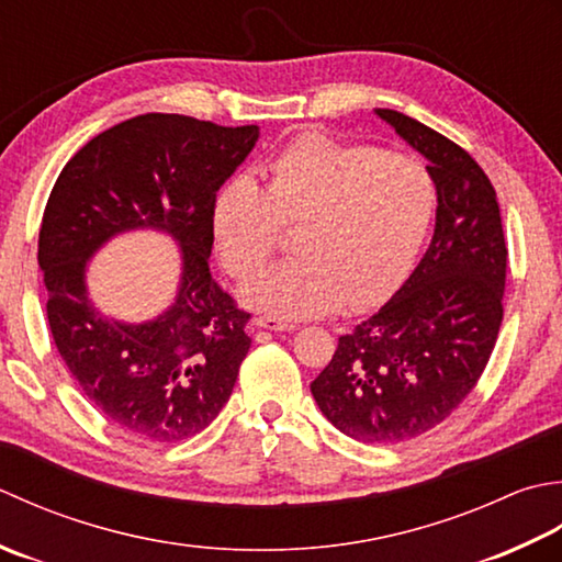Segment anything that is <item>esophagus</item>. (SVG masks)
Returning a JSON list of instances; mask_svg holds the SVG:
<instances>
[{
  "label": "esophagus",
  "instance_id": "esophagus-1",
  "mask_svg": "<svg viewBox=\"0 0 562 562\" xmlns=\"http://www.w3.org/2000/svg\"><path fill=\"white\" fill-rule=\"evenodd\" d=\"M257 327H265V329H271V331H291V329H295L297 325H295V323H289V319L265 315V317H257Z\"/></svg>",
  "mask_w": 562,
  "mask_h": 562
}]
</instances>
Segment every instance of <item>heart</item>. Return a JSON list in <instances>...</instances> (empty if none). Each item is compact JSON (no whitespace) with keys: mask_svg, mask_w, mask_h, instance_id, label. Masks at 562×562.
<instances>
[{"mask_svg":"<svg viewBox=\"0 0 562 562\" xmlns=\"http://www.w3.org/2000/svg\"><path fill=\"white\" fill-rule=\"evenodd\" d=\"M265 189L233 179L215 193L211 225L225 269L247 279L297 227L295 259L249 279L245 303L273 317H317L391 295L425 239L434 181L419 159L325 133L285 143L261 169Z\"/></svg>","mask_w":562,"mask_h":562,"instance_id":"1","label":"heart"}]
</instances>
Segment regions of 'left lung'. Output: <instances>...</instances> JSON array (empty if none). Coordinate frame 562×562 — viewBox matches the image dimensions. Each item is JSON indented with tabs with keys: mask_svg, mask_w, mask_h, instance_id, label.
Instances as JSON below:
<instances>
[{
	"mask_svg": "<svg viewBox=\"0 0 562 562\" xmlns=\"http://www.w3.org/2000/svg\"><path fill=\"white\" fill-rule=\"evenodd\" d=\"M375 113L429 159L437 227L403 289L339 337L311 391L341 434L397 443L441 425L483 375L505 315L507 245L483 167L429 125Z\"/></svg>",
	"mask_w": 562,
	"mask_h": 562,
	"instance_id": "1",
	"label": "left lung"
}]
</instances>
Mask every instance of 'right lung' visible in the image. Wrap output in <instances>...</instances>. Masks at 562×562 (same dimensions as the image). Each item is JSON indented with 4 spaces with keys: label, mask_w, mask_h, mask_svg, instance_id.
I'll return each mask as SVG.
<instances>
[{
    "label": "right lung",
    "mask_w": 562,
    "mask_h": 562,
    "mask_svg": "<svg viewBox=\"0 0 562 562\" xmlns=\"http://www.w3.org/2000/svg\"><path fill=\"white\" fill-rule=\"evenodd\" d=\"M257 137V125L145 113L91 137L45 203L38 267L55 347L89 403L137 439L196 437L235 387L251 315L211 277V213ZM135 226L175 236L186 265L176 305L150 324L125 326L90 305L83 269L109 236Z\"/></svg>",
    "instance_id": "obj_1"
}]
</instances>
